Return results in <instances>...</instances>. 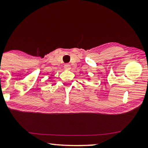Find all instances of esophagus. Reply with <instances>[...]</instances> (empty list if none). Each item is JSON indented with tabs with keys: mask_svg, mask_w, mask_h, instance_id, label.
<instances>
[{
	"mask_svg": "<svg viewBox=\"0 0 148 148\" xmlns=\"http://www.w3.org/2000/svg\"><path fill=\"white\" fill-rule=\"evenodd\" d=\"M64 69H66V70H69V69H71V65H70L69 64H68V63L64 64Z\"/></svg>",
	"mask_w": 148,
	"mask_h": 148,
	"instance_id": "esophagus-1",
	"label": "esophagus"
}]
</instances>
